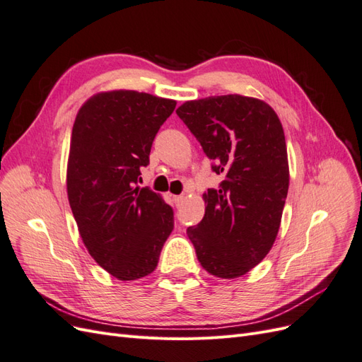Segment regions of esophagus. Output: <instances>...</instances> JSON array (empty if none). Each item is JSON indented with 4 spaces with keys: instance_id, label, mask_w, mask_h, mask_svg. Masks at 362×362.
<instances>
[{
    "instance_id": "1",
    "label": "esophagus",
    "mask_w": 362,
    "mask_h": 362,
    "mask_svg": "<svg viewBox=\"0 0 362 362\" xmlns=\"http://www.w3.org/2000/svg\"><path fill=\"white\" fill-rule=\"evenodd\" d=\"M184 196L182 194H180V196H173V202H175V205L177 206H181L182 205V202H184Z\"/></svg>"
}]
</instances>
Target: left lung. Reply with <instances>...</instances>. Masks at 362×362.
Here are the masks:
<instances>
[{
  "instance_id": "1",
  "label": "left lung",
  "mask_w": 362,
  "mask_h": 362,
  "mask_svg": "<svg viewBox=\"0 0 362 362\" xmlns=\"http://www.w3.org/2000/svg\"><path fill=\"white\" fill-rule=\"evenodd\" d=\"M177 115L223 175L217 190L204 193V218L187 235L208 273L240 278L264 259L279 231L290 182L282 124L269 104L242 95L187 101Z\"/></svg>"
}]
</instances>
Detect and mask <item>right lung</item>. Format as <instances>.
Returning <instances> with one entry per match:
<instances>
[{"mask_svg": "<svg viewBox=\"0 0 362 362\" xmlns=\"http://www.w3.org/2000/svg\"><path fill=\"white\" fill-rule=\"evenodd\" d=\"M177 101L136 90L96 93L76 113L66 187L92 258L119 281L156 270L173 229L161 196L137 185L152 141Z\"/></svg>", "mask_w": 362, "mask_h": 362, "instance_id": "1", "label": "right lung"}]
</instances>
